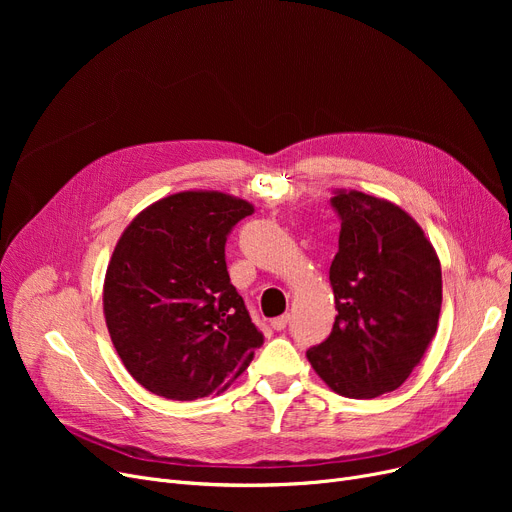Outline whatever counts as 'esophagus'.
<instances>
[{
    "label": "esophagus",
    "mask_w": 512,
    "mask_h": 512,
    "mask_svg": "<svg viewBox=\"0 0 512 512\" xmlns=\"http://www.w3.org/2000/svg\"><path fill=\"white\" fill-rule=\"evenodd\" d=\"M286 324H288V315H280V317L272 319V328H274L276 332H282V330L286 328Z\"/></svg>",
    "instance_id": "1"
}]
</instances>
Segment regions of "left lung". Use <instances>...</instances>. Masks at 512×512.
I'll list each match as a JSON object with an SVG mask.
<instances>
[{
  "label": "left lung",
  "instance_id": "obj_1",
  "mask_svg": "<svg viewBox=\"0 0 512 512\" xmlns=\"http://www.w3.org/2000/svg\"><path fill=\"white\" fill-rule=\"evenodd\" d=\"M338 253L330 265L336 321L307 351L334 392L375 398L396 390L438 330L440 259L409 213L365 193H336Z\"/></svg>",
  "mask_w": 512,
  "mask_h": 512
}]
</instances>
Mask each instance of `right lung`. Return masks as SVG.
Returning a JSON list of instances; mask_svg holds the SVG:
<instances>
[{"label":"right lung","instance_id":"obj_1","mask_svg":"<svg viewBox=\"0 0 512 512\" xmlns=\"http://www.w3.org/2000/svg\"><path fill=\"white\" fill-rule=\"evenodd\" d=\"M253 205L186 191L141 211L120 236L103 313L128 373L170 400L218 394L263 344L230 282L226 240Z\"/></svg>","mask_w":512,"mask_h":512}]
</instances>
